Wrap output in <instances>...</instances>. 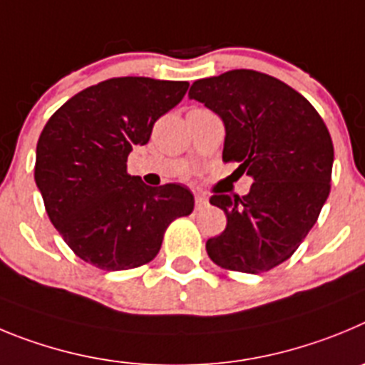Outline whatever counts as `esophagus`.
<instances>
[{
    "instance_id": "1",
    "label": "esophagus",
    "mask_w": 365,
    "mask_h": 365,
    "mask_svg": "<svg viewBox=\"0 0 365 365\" xmlns=\"http://www.w3.org/2000/svg\"><path fill=\"white\" fill-rule=\"evenodd\" d=\"M207 203H209V202H207L205 196L196 195V209H198V211H200V209H203V207H207Z\"/></svg>"
}]
</instances>
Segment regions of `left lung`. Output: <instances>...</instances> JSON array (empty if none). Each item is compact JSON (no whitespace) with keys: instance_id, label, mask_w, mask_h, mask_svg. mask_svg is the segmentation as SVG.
I'll list each match as a JSON object with an SVG mask.
<instances>
[{"instance_id":"obj_1","label":"left lung","mask_w":365,"mask_h":365,"mask_svg":"<svg viewBox=\"0 0 365 365\" xmlns=\"http://www.w3.org/2000/svg\"><path fill=\"white\" fill-rule=\"evenodd\" d=\"M189 98L223 121L222 158L252 178L242 198L211 196L227 225L207 240V255L220 267L251 274L277 267L297 251L329 196L334 150L326 123L294 88L245 68L195 81Z\"/></svg>"}]
</instances>
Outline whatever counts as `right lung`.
Masks as SVG:
<instances>
[{
    "mask_svg": "<svg viewBox=\"0 0 365 365\" xmlns=\"http://www.w3.org/2000/svg\"><path fill=\"white\" fill-rule=\"evenodd\" d=\"M187 87L113 78L72 96L41 130L36 185L52 225L87 264L105 271L147 264L169 223L195 209L187 187H149L127 175L129 154L149 142L154 121L182 101Z\"/></svg>",
    "mask_w": 365,
    "mask_h": 365,
    "instance_id": "obj_1",
    "label": "right lung"
}]
</instances>
